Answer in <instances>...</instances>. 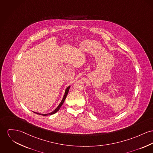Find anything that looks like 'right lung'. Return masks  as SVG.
Listing matches in <instances>:
<instances>
[{"label":"right lung","mask_w":153,"mask_h":153,"mask_svg":"<svg viewBox=\"0 0 153 153\" xmlns=\"http://www.w3.org/2000/svg\"><path fill=\"white\" fill-rule=\"evenodd\" d=\"M70 86H69L66 89H65V94H64V97H63V98H62V100H61V102L60 103V104L59 105V106L53 111H52V112H51V113H49V114H39V113H38V112H35V114H39V115H43V116H46V115H52V114H55L56 112H57L59 110V109L60 108V107H61V105H62V104H63V102H64V100H65V98H66V97H67V94H68V93L69 92V89H70Z\"/></svg>","instance_id":"add662e5"}]
</instances>
